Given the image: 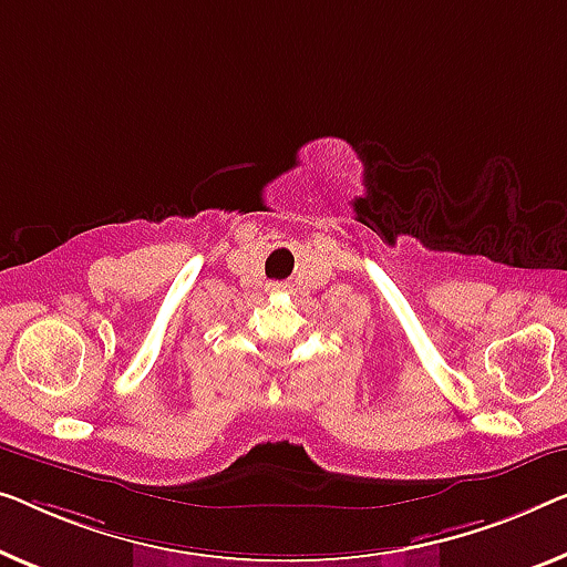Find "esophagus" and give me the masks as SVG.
<instances>
[{
	"mask_svg": "<svg viewBox=\"0 0 567 567\" xmlns=\"http://www.w3.org/2000/svg\"><path fill=\"white\" fill-rule=\"evenodd\" d=\"M285 285H269V290H282Z\"/></svg>",
	"mask_w": 567,
	"mask_h": 567,
	"instance_id": "34e87169",
	"label": "esophagus"
}]
</instances>
